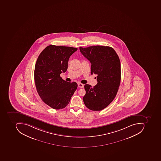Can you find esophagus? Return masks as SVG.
Listing matches in <instances>:
<instances>
[{"label": "esophagus", "mask_w": 161, "mask_h": 161, "mask_svg": "<svg viewBox=\"0 0 161 161\" xmlns=\"http://www.w3.org/2000/svg\"><path fill=\"white\" fill-rule=\"evenodd\" d=\"M78 87H80V88H83L84 87V84H83L82 83H78Z\"/></svg>", "instance_id": "obj_1"}]
</instances>
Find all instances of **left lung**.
<instances>
[{"label": "left lung", "instance_id": "1", "mask_svg": "<svg viewBox=\"0 0 161 161\" xmlns=\"http://www.w3.org/2000/svg\"><path fill=\"white\" fill-rule=\"evenodd\" d=\"M82 55L92 64L91 74L97 75L98 83L94 87L86 84L83 101L92 111L106 108L116 97L121 80V67L119 56L109 46L79 47Z\"/></svg>", "mask_w": 161, "mask_h": 161}]
</instances>
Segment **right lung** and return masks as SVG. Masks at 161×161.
Here are the masks:
<instances>
[{"label":"right lung","mask_w":161,"mask_h":161,"mask_svg":"<svg viewBox=\"0 0 161 161\" xmlns=\"http://www.w3.org/2000/svg\"><path fill=\"white\" fill-rule=\"evenodd\" d=\"M77 50L69 46L50 45L36 61L34 80L37 92L44 103L54 109L65 108L76 90V82L64 81L60 75L66 72L69 57Z\"/></svg>","instance_id":"1"}]
</instances>
